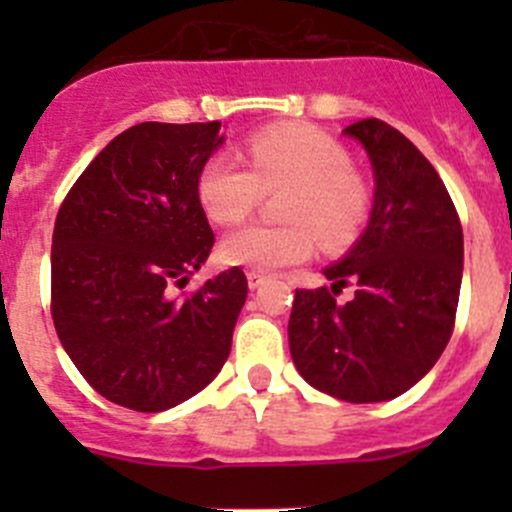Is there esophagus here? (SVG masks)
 Returning a JSON list of instances; mask_svg holds the SVG:
<instances>
[{
  "mask_svg": "<svg viewBox=\"0 0 512 512\" xmlns=\"http://www.w3.org/2000/svg\"><path fill=\"white\" fill-rule=\"evenodd\" d=\"M262 282H267L265 272H260V270H250V272H247V285H250V289H257V287L262 285Z\"/></svg>",
  "mask_w": 512,
  "mask_h": 512,
  "instance_id": "obj_1",
  "label": "esophagus"
}]
</instances>
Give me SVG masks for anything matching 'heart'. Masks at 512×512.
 <instances>
[{
    "label": "heart",
    "instance_id": "obj_1",
    "mask_svg": "<svg viewBox=\"0 0 512 512\" xmlns=\"http://www.w3.org/2000/svg\"><path fill=\"white\" fill-rule=\"evenodd\" d=\"M247 165L230 153H213L198 173V198L218 225L252 215L262 190L287 185L280 215L287 223L250 225L227 235L220 255L227 265L277 270L302 262L317 240L332 250L352 245L371 210V188L349 163V151L327 131L304 123H280L252 133Z\"/></svg>",
    "mask_w": 512,
    "mask_h": 512
}]
</instances>
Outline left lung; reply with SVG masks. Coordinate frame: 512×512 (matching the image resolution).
I'll list each match as a JSON object with an SVG mask.
<instances>
[{"instance_id":"1","label":"left lung","mask_w":512,"mask_h":512,"mask_svg":"<svg viewBox=\"0 0 512 512\" xmlns=\"http://www.w3.org/2000/svg\"><path fill=\"white\" fill-rule=\"evenodd\" d=\"M374 165V210L361 240L324 277L297 289L287 334L299 374L352 404L389 401L428 374L453 334L463 277V227L426 156L389 123L344 128ZM344 286L355 297H336Z\"/></svg>"}]
</instances>
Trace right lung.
Here are the masks:
<instances>
[{
	"mask_svg": "<svg viewBox=\"0 0 512 512\" xmlns=\"http://www.w3.org/2000/svg\"><path fill=\"white\" fill-rule=\"evenodd\" d=\"M220 121L138 123L113 138L61 203L51 319L76 369L118 406L156 414L210 384L247 297L240 267L178 294L215 245L198 173Z\"/></svg>",
	"mask_w": 512,
	"mask_h": 512,
	"instance_id": "add662e5",
	"label": "right lung"
}]
</instances>
